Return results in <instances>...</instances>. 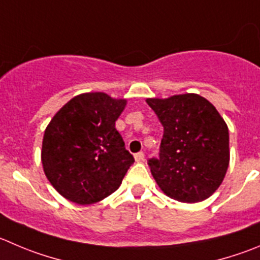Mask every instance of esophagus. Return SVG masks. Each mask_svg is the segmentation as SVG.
<instances>
[{
    "label": "esophagus",
    "instance_id": "1",
    "mask_svg": "<svg viewBox=\"0 0 260 260\" xmlns=\"http://www.w3.org/2000/svg\"><path fill=\"white\" fill-rule=\"evenodd\" d=\"M134 157H135V160H137V162H143V160H144V153L139 152V153H137Z\"/></svg>",
    "mask_w": 260,
    "mask_h": 260
}]
</instances>
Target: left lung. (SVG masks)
<instances>
[{
	"instance_id": "obj_1",
	"label": "left lung",
	"mask_w": 260,
	"mask_h": 260,
	"mask_svg": "<svg viewBox=\"0 0 260 260\" xmlns=\"http://www.w3.org/2000/svg\"><path fill=\"white\" fill-rule=\"evenodd\" d=\"M147 103L163 126L159 158L148 160L153 177L167 197L198 203L222 184L230 163L229 127L206 98L194 93Z\"/></svg>"
}]
</instances>
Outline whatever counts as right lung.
Listing matches in <instances>:
<instances>
[{
	"label": "right lung",
	"mask_w": 260,
	"mask_h": 260,
	"mask_svg": "<svg viewBox=\"0 0 260 260\" xmlns=\"http://www.w3.org/2000/svg\"><path fill=\"white\" fill-rule=\"evenodd\" d=\"M126 100L102 91L69 101L51 120L42 143V165L52 186L70 202L86 206L118 189L134 163L115 122Z\"/></svg>",
	"instance_id": "right-lung-1"
}]
</instances>
